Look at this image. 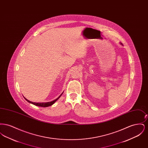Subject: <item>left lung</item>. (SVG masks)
<instances>
[{"label":"left lung","instance_id":"left-lung-1","mask_svg":"<svg viewBox=\"0 0 148 148\" xmlns=\"http://www.w3.org/2000/svg\"><path fill=\"white\" fill-rule=\"evenodd\" d=\"M120 44H121V45H122V44H121V43H120Z\"/></svg>","mask_w":148,"mask_h":148}]
</instances>
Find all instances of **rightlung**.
I'll list each match as a JSON object with an SVG mask.
<instances>
[{"label":"right lung","instance_id":"1","mask_svg":"<svg viewBox=\"0 0 148 148\" xmlns=\"http://www.w3.org/2000/svg\"><path fill=\"white\" fill-rule=\"evenodd\" d=\"M63 92L60 94V95L58 98L56 99V100H53V101H50V102H46V103H35V102H32V101H30L28 100L27 99L25 98V97H24V99H25L28 103H31V104H33V105H34V106H40V107H48V106H52L53 104H54V103L56 101V100L62 96V95L63 94Z\"/></svg>","mask_w":148,"mask_h":148}]
</instances>
